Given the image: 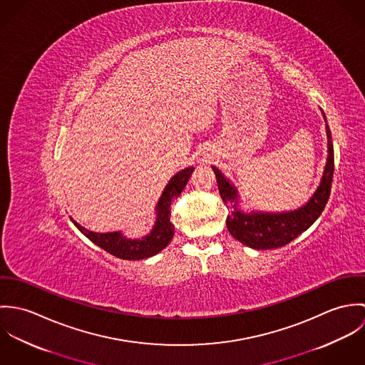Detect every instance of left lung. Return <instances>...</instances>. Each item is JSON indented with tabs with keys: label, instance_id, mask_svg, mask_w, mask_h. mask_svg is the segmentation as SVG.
Masks as SVG:
<instances>
[{
	"label": "left lung",
	"instance_id": "left-lung-1",
	"mask_svg": "<svg viewBox=\"0 0 365 365\" xmlns=\"http://www.w3.org/2000/svg\"><path fill=\"white\" fill-rule=\"evenodd\" d=\"M326 130L329 138V142H327L329 156H327L326 168L322 177V182L317 191L314 192V195L311 198V201L305 207L294 212H287V213H243L240 212L236 207V202H237L236 190L225 180V177L216 167H212L216 175L220 198L227 207L233 205V210L226 217V226L235 239L257 250L282 247L291 243L294 239H297L319 217V215L327 204L330 190H331L333 171H334V153H333L331 133L327 125H326Z\"/></svg>",
	"mask_w": 365,
	"mask_h": 365
}]
</instances>
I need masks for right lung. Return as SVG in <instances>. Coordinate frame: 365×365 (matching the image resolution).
<instances>
[{"label":"right lung","instance_id":"obj_1","mask_svg":"<svg viewBox=\"0 0 365 365\" xmlns=\"http://www.w3.org/2000/svg\"><path fill=\"white\" fill-rule=\"evenodd\" d=\"M194 168L188 167L177 173L165 187L157 205V220L152 233L142 240H129L118 232L96 233L84 229L73 219L77 229L106 253L122 260H143L161 252L174 236V226L170 222V205L187 185Z\"/></svg>","mask_w":365,"mask_h":365}]
</instances>
